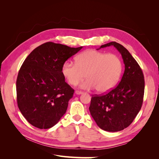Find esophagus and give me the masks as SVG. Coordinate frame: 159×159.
I'll list each match as a JSON object with an SVG mask.
<instances>
[{"instance_id":"obj_1","label":"esophagus","mask_w":159,"mask_h":159,"mask_svg":"<svg viewBox=\"0 0 159 159\" xmlns=\"http://www.w3.org/2000/svg\"><path fill=\"white\" fill-rule=\"evenodd\" d=\"M75 94H77V95H80V94H82L83 93V92H82V91H78V90H77V91H75Z\"/></svg>"}]
</instances>
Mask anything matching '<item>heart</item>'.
<instances>
[{
  "label": "heart",
  "mask_w": 159,
  "mask_h": 159,
  "mask_svg": "<svg viewBox=\"0 0 159 159\" xmlns=\"http://www.w3.org/2000/svg\"><path fill=\"white\" fill-rule=\"evenodd\" d=\"M76 63L66 61L61 67V74L71 85H76L85 78L80 85L84 89L97 88L98 92L105 93L117 84L122 71V63L113 54L88 50L76 57Z\"/></svg>",
  "instance_id": "b5f03b06"
}]
</instances>
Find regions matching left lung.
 Segmentation results:
<instances>
[{"label": "left lung", "instance_id": "8db88e82", "mask_svg": "<svg viewBox=\"0 0 159 159\" xmlns=\"http://www.w3.org/2000/svg\"><path fill=\"white\" fill-rule=\"evenodd\" d=\"M111 46L122 56L124 74L114 89L105 95L92 96L89 109L98 127L106 131L117 132L129 126L140 111L145 80L137 61L121 44L111 42L101 46L99 49Z\"/></svg>", "mask_w": 159, "mask_h": 159}]
</instances>
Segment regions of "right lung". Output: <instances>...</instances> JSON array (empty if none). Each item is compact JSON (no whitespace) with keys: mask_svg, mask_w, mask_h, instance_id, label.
I'll return each mask as SVG.
<instances>
[{"mask_svg":"<svg viewBox=\"0 0 159 159\" xmlns=\"http://www.w3.org/2000/svg\"><path fill=\"white\" fill-rule=\"evenodd\" d=\"M82 48L46 42L23 62L16 80L17 103L32 125L50 129L66 112L74 90L65 81L61 67Z\"/></svg>","mask_w":159,"mask_h":159,"instance_id":"1","label":"right lung"}]
</instances>
